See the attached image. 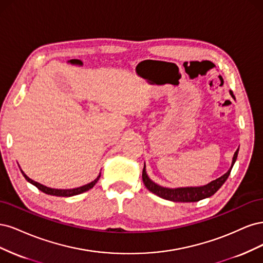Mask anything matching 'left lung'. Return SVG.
Listing matches in <instances>:
<instances>
[{
	"label": "left lung",
	"mask_w": 263,
	"mask_h": 263,
	"mask_svg": "<svg viewBox=\"0 0 263 263\" xmlns=\"http://www.w3.org/2000/svg\"><path fill=\"white\" fill-rule=\"evenodd\" d=\"M230 94L235 99V96H234L232 90H230ZM238 151H239V148H237V151L235 152L231 168L228 169L226 174L217 178V179L211 181L208 184L200 185V187H181V188L162 187V185H159V184L155 183L153 180L149 179V177L146 174L145 164H144V168H143L142 179H143L144 184H145V187L151 192H153L154 194H156V196L163 198L165 200L174 201V202H197V201H200V200H203V199L210 198L211 196H213V194L222 187L232 172V168L236 162L237 156H238Z\"/></svg>",
	"instance_id": "8db88e82"
}]
</instances>
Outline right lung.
Returning a JSON list of instances; mask_svg holds the SVG:
<instances>
[{
    "instance_id": "1",
    "label": "right lung",
    "mask_w": 263,
    "mask_h": 263,
    "mask_svg": "<svg viewBox=\"0 0 263 263\" xmlns=\"http://www.w3.org/2000/svg\"><path fill=\"white\" fill-rule=\"evenodd\" d=\"M21 172H22L23 176L25 177V179H26L28 182H30L31 184L36 185V187L40 191L45 192L47 194H50V196H55V197H72V196H76V194H80V193H83V192H85V191H88L89 189H91L92 187H94V185L97 183V181L99 180V178H100V174H99L94 181H91V182H89L87 184H84V185H82V187H79V188H74V189H53V188L47 187V185L41 184V183H39L37 181H33L32 179H30V178L26 174H25L22 171V169H21Z\"/></svg>"
}]
</instances>
